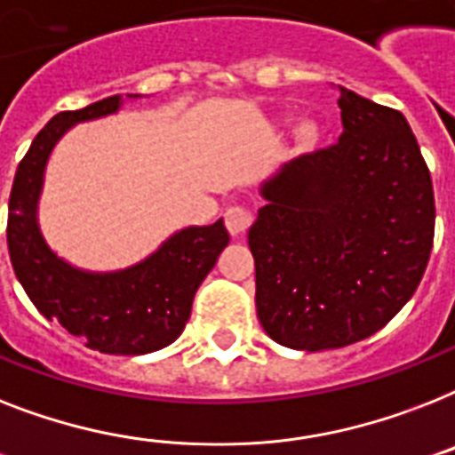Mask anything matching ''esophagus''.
<instances>
[{"instance_id": "esophagus-1", "label": "esophagus", "mask_w": 455, "mask_h": 455, "mask_svg": "<svg viewBox=\"0 0 455 455\" xmlns=\"http://www.w3.org/2000/svg\"><path fill=\"white\" fill-rule=\"evenodd\" d=\"M224 221H227L228 234L240 235L245 234L247 227L252 224V212L247 208H243V205H231V208H227V212H224Z\"/></svg>"}]
</instances>
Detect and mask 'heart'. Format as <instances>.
<instances>
[{
  "instance_id": "obj_1",
  "label": "heart",
  "mask_w": 455,
  "mask_h": 455,
  "mask_svg": "<svg viewBox=\"0 0 455 455\" xmlns=\"http://www.w3.org/2000/svg\"><path fill=\"white\" fill-rule=\"evenodd\" d=\"M301 135H304V138H313V135H315V125L306 121V124L301 125Z\"/></svg>"
}]
</instances>
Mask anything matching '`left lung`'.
<instances>
[{
    "instance_id": "1",
    "label": "left lung",
    "mask_w": 455,
    "mask_h": 455,
    "mask_svg": "<svg viewBox=\"0 0 455 455\" xmlns=\"http://www.w3.org/2000/svg\"><path fill=\"white\" fill-rule=\"evenodd\" d=\"M339 142L261 184L250 227L257 315L294 350L343 348L413 297L435 238V194L407 119L339 86Z\"/></svg>"
}]
</instances>
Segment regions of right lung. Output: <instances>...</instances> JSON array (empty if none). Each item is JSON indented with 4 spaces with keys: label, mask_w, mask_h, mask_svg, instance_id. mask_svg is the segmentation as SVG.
I'll list each match as a JSON object with an SVG mask.
<instances>
[{
    "label": "right lung",
    "mask_w": 455,
    "mask_h": 455,
    "mask_svg": "<svg viewBox=\"0 0 455 455\" xmlns=\"http://www.w3.org/2000/svg\"><path fill=\"white\" fill-rule=\"evenodd\" d=\"M121 105L124 98L112 95L76 112L55 114L44 125L16 170L6 240L16 278L44 317L84 336L88 348L100 353L144 355L182 334L196 290L228 245V231L221 220L187 227L147 259L109 273L76 268L48 247L36 210L51 151L72 125L116 114Z\"/></svg>",
    "instance_id": "1"
}]
</instances>
